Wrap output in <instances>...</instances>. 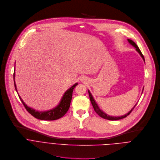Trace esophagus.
Segmentation results:
<instances>
[{
	"instance_id": "1",
	"label": "esophagus",
	"mask_w": 160,
	"mask_h": 160,
	"mask_svg": "<svg viewBox=\"0 0 160 160\" xmlns=\"http://www.w3.org/2000/svg\"><path fill=\"white\" fill-rule=\"evenodd\" d=\"M82 81H84V79H82Z\"/></svg>"
}]
</instances>
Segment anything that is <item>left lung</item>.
<instances>
[{"mask_svg":"<svg viewBox=\"0 0 160 160\" xmlns=\"http://www.w3.org/2000/svg\"><path fill=\"white\" fill-rule=\"evenodd\" d=\"M128 42H129L132 46H134V47L136 48V50L139 52V53L141 55V56L142 57V58L143 60H144V57L142 53H141V50H139V47H138V45H137L132 40H131L128 39ZM88 92H89V98H90L91 103V104H92V107H93V108H94L95 112L97 113L100 117H101L102 118H105V119H107V120H120V119H122V118H125L127 116H128V115L131 113V112L133 110V109L135 108V107H136V105H137V104H136V105L134 107V108H133L129 113H127L125 114V115H123V116H121V117H112V116H109V115H107L106 113H105L104 112H103L99 108L98 105L97 104V103L95 102V101H94V98H93V97H92V96L91 95V92H89V91H88Z\"/></svg>","mask_w":160,"mask_h":160,"instance_id":"obj_1","label":"left lung"}]
</instances>
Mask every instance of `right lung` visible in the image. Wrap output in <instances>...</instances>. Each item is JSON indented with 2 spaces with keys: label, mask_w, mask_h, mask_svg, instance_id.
I'll return each instance as SVG.
<instances>
[{
  "label": "right lung",
  "mask_w": 160,
  "mask_h": 160,
  "mask_svg": "<svg viewBox=\"0 0 160 160\" xmlns=\"http://www.w3.org/2000/svg\"><path fill=\"white\" fill-rule=\"evenodd\" d=\"M14 76H15V72H14V86H15L16 90L17 91L16 85L15 84V81H14ZM77 85H78V83H76L71 88H70L68 90L66 91V92L63 96L60 103L57 107H56L55 108L51 110H48L46 112H38V111L35 110L33 108L28 107L24 103L22 100L19 97H19L21 102L22 103L24 107L26 109V110L31 115H33L36 118H38L40 120H55L62 117L68 111L70 107L71 102L72 100V92H73L74 88Z\"/></svg>",
  "instance_id": "1"
}]
</instances>
